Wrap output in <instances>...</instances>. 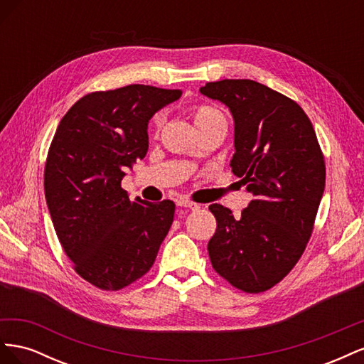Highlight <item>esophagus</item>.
I'll return each mask as SVG.
<instances>
[{"label":"esophagus","instance_id":"obj_1","mask_svg":"<svg viewBox=\"0 0 364 364\" xmlns=\"http://www.w3.org/2000/svg\"><path fill=\"white\" fill-rule=\"evenodd\" d=\"M178 206H182V208H190V209H199L200 206L194 203V202H190V200H185V199H181L178 200Z\"/></svg>","mask_w":364,"mask_h":364}]
</instances>
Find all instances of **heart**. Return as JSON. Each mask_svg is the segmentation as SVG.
Masks as SVG:
<instances>
[{
    "label": "heart",
    "instance_id": "obj_1",
    "mask_svg": "<svg viewBox=\"0 0 364 364\" xmlns=\"http://www.w3.org/2000/svg\"><path fill=\"white\" fill-rule=\"evenodd\" d=\"M190 115L194 121L197 130H203L206 127H211L215 124H226V118L223 112L211 105H194L190 109ZM161 126H162V115L158 114L151 121L153 132L156 134V132H159Z\"/></svg>",
    "mask_w": 364,
    "mask_h": 364
}]
</instances>
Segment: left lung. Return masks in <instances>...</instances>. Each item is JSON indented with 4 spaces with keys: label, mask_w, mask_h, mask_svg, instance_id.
<instances>
[{
    "label": "left lung",
    "mask_w": 364,
    "mask_h": 364,
    "mask_svg": "<svg viewBox=\"0 0 364 364\" xmlns=\"http://www.w3.org/2000/svg\"><path fill=\"white\" fill-rule=\"evenodd\" d=\"M200 92L234 118L232 173L253 199L234 217L209 206L217 220L208 243L214 270L234 287L261 293L287 277L311 237L325 190V161L302 107L247 79L209 82Z\"/></svg>",
    "instance_id": "left-lung-1"
}]
</instances>
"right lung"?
<instances>
[{
  "label": "right lung",
  "instance_id": "right-lung-1",
  "mask_svg": "<svg viewBox=\"0 0 364 364\" xmlns=\"http://www.w3.org/2000/svg\"><path fill=\"white\" fill-rule=\"evenodd\" d=\"M182 91L129 85L75 102L48 150L43 188L58 238L80 277L119 290L150 270L174 203L129 199L126 168L147 155L149 121Z\"/></svg>",
  "mask_w": 364,
  "mask_h": 364
}]
</instances>
